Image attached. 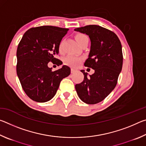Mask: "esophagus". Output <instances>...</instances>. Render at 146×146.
Masks as SVG:
<instances>
[{"mask_svg":"<svg viewBox=\"0 0 146 146\" xmlns=\"http://www.w3.org/2000/svg\"><path fill=\"white\" fill-rule=\"evenodd\" d=\"M75 71H76V70H75V69H74V68H71V73H75Z\"/></svg>","mask_w":146,"mask_h":146,"instance_id":"obj_1","label":"esophagus"}]
</instances>
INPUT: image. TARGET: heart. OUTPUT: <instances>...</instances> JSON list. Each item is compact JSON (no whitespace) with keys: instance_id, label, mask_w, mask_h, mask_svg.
<instances>
[{"instance_id":"obj_1","label":"heart","mask_w":146,"mask_h":146,"mask_svg":"<svg viewBox=\"0 0 146 146\" xmlns=\"http://www.w3.org/2000/svg\"><path fill=\"white\" fill-rule=\"evenodd\" d=\"M75 39L76 41L78 42V43L81 45L84 42L88 40V37L85 34L83 33H78L75 35ZM62 42H60L58 46V51L60 53L62 52ZM82 60V58L78 56H75V55H70L66 56L64 59V62L65 63L70 66H72V67H76L78 66L79 64H80Z\"/></svg>"}]
</instances>
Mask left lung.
I'll use <instances>...</instances> for the list:
<instances>
[{
    "instance_id": "obj_1",
    "label": "left lung",
    "mask_w": 146,
    "mask_h": 146,
    "mask_svg": "<svg viewBox=\"0 0 146 146\" xmlns=\"http://www.w3.org/2000/svg\"><path fill=\"white\" fill-rule=\"evenodd\" d=\"M88 35L91 49L84 62L95 73L90 76L84 70L83 81L75 85L79 98L88 104L102 101L114 90L122 70L123 55L120 41L114 32L97 25H88L75 29Z\"/></svg>"
}]
</instances>
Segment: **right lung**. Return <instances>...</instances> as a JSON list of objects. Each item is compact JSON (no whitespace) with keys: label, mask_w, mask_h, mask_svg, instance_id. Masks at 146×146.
Returning <instances> with one entry per match:
<instances>
[{"label":"right lung","mask_w":146,"mask_h":146,"mask_svg":"<svg viewBox=\"0 0 146 146\" xmlns=\"http://www.w3.org/2000/svg\"><path fill=\"white\" fill-rule=\"evenodd\" d=\"M68 29L52 26L32 28L25 32L17 50V73L28 97L35 102H45L55 95L61 80L70 75V68L63 66L52 71L48 64L60 66L55 58L58 46Z\"/></svg>","instance_id":"obj_1"}]
</instances>
